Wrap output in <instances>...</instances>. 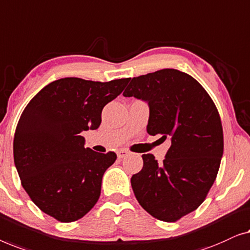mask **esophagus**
I'll return each mask as SVG.
<instances>
[{
	"instance_id": "obj_1",
	"label": "esophagus",
	"mask_w": 250,
	"mask_h": 250,
	"mask_svg": "<svg viewBox=\"0 0 250 250\" xmlns=\"http://www.w3.org/2000/svg\"><path fill=\"white\" fill-rule=\"evenodd\" d=\"M117 155H118V159H124V157L129 155V152L126 149H120L118 150Z\"/></svg>"
}]
</instances>
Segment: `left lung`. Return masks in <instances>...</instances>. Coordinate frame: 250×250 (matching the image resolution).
Returning <instances> with one entry per match:
<instances>
[{"instance_id": "1", "label": "left lung", "mask_w": 250, "mask_h": 250, "mask_svg": "<svg viewBox=\"0 0 250 250\" xmlns=\"http://www.w3.org/2000/svg\"><path fill=\"white\" fill-rule=\"evenodd\" d=\"M124 96L149 105L147 132L171 139L163 163L144 154L131 187L150 215L175 222L197 209L208 194L223 155L219 111L204 87L188 73L163 69L135 77Z\"/></svg>"}]
</instances>
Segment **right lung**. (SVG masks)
Here are the masks:
<instances>
[{
  "label": "right lung",
  "mask_w": 250,
  "mask_h": 250,
  "mask_svg": "<svg viewBox=\"0 0 250 250\" xmlns=\"http://www.w3.org/2000/svg\"><path fill=\"white\" fill-rule=\"evenodd\" d=\"M129 80H55L21 114L13 139L21 185L38 208L60 222L82 219L100 198L102 178L117 154L85 148L82 132L100 126L103 107Z\"/></svg>",
  "instance_id": "obj_1"
}]
</instances>
